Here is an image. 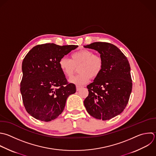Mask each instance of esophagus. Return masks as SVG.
I'll return each mask as SVG.
<instances>
[{
    "label": "esophagus",
    "instance_id": "1",
    "mask_svg": "<svg viewBox=\"0 0 156 156\" xmlns=\"http://www.w3.org/2000/svg\"><path fill=\"white\" fill-rule=\"evenodd\" d=\"M82 88V87H80V86H76V90L78 91H79L80 89Z\"/></svg>",
    "mask_w": 156,
    "mask_h": 156
}]
</instances>
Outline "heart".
<instances>
[{"label": "heart", "instance_id": "1", "mask_svg": "<svg viewBox=\"0 0 156 156\" xmlns=\"http://www.w3.org/2000/svg\"><path fill=\"white\" fill-rule=\"evenodd\" d=\"M59 67L65 76L71 77L76 68L79 74L71 79L69 82L78 85L87 83L91 77L96 78L101 73L103 67L102 57L88 49L77 51L71 55V59L63 57L59 60Z\"/></svg>", "mask_w": 156, "mask_h": 156}]
</instances>
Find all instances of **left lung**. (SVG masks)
<instances>
[{
    "instance_id": "obj_1",
    "label": "left lung",
    "mask_w": 156,
    "mask_h": 156,
    "mask_svg": "<svg viewBox=\"0 0 156 156\" xmlns=\"http://www.w3.org/2000/svg\"><path fill=\"white\" fill-rule=\"evenodd\" d=\"M83 47L97 51L103 60L101 73L87 85L89 93L84 105L93 117L110 119L122 112L129 99L132 83L129 61L110 43L95 42Z\"/></svg>"
}]
</instances>
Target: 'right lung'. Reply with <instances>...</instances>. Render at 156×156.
<instances>
[{
    "mask_svg": "<svg viewBox=\"0 0 156 156\" xmlns=\"http://www.w3.org/2000/svg\"><path fill=\"white\" fill-rule=\"evenodd\" d=\"M77 47L54 43L37 45L24 58L20 90L26 111L35 119L49 122L57 118L68 96L76 93L75 85L68 83L58 62Z\"/></svg>",
    "mask_w": 156,
    "mask_h": 156,
    "instance_id": "obj_1",
    "label": "right lung"
}]
</instances>
